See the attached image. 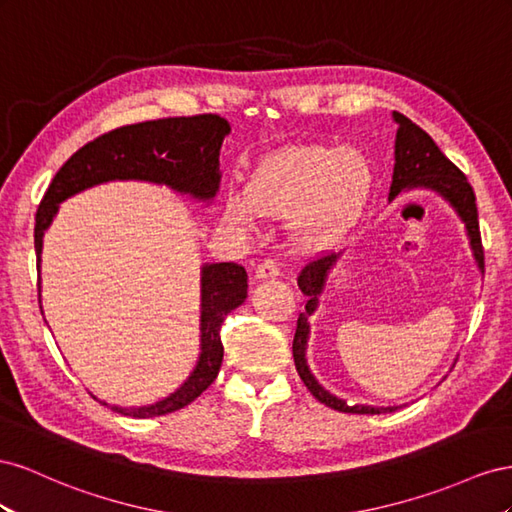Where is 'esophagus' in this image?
<instances>
[{"label":"esophagus","instance_id":"34e87169","mask_svg":"<svg viewBox=\"0 0 512 512\" xmlns=\"http://www.w3.org/2000/svg\"><path fill=\"white\" fill-rule=\"evenodd\" d=\"M279 264L274 259H264L255 268V279H272V276H279Z\"/></svg>","mask_w":512,"mask_h":512}]
</instances>
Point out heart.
<instances>
[{"instance_id": "b5f03b06", "label": "heart", "mask_w": 512, "mask_h": 512, "mask_svg": "<svg viewBox=\"0 0 512 512\" xmlns=\"http://www.w3.org/2000/svg\"><path fill=\"white\" fill-rule=\"evenodd\" d=\"M371 184V169L358 152L300 148L261 165L248 193L231 191L225 221L251 231L257 216H300V242L319 248L337 240L360 210Z\"/></svg>"}]
</instances>
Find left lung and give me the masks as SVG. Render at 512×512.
<instances>
[{"mask_svg": "<svg viewBox=\"0 0 512 512\" xmlns=\"http://www.w3.org/2000/svg\"><path fill=\"white\" fill-rule=\"evenodd\" d=\"M394 122L399 124L397 141H394V171H392V184L390 195L392 201L401 191H410V188H429L437 195H442L455 212L459 214L461 221L465 223L467 238H470V246L476 264L480 272H485V251L483 242H480V229H478V210H476V195L474 188L467 182L463 171H459L457 165H452L450 160L437 148L435 141L416 126L410 118H405L403 113H392ZM339 255H328L317 261L306 264L298 274V287L302 289L304 296H309L304 306V313L298 317V326L294 334V362L298 375L309 388L313 397L324 403L332 410L345 412V414H388L394 412L397 407H371V405H347L343 399L334 397L324 386H319L313 373L306 364V341H309V315L317 309V298L324 291L328 272L337 264Z\"/></svg>", "mask_w": 512, "mask_h": 512, "instance_id": "obj_1", "label": "left lung"}]
</instances>
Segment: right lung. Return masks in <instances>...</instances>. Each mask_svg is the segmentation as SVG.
I'll use <instances>...</instances> for the list:
<instances>
[{
  "mask_svg": "<svg viewBox=\"0 0 512 512\" xmlns=\"http://www.w3.org/2000/svg\"><path fill=\"white\" fill-rule=\"evenodd\" d=\"M229 130V122L221 115L203 113L191 115V118H165L122 126L85 143L55 173L38 206L34 227L38 268L42 236H45L60 203L90 186L111 180H143L165 184L182 195L210 201L221 184L218 154H221V145ZM246 281V270L233 261L203 266L201 354L193 373L163 401L143 407L109 405L111 410L133 418H152L178 412L193 403L214 382L218 369H221V326L225 317L246 300Z\"/></svg>",
  "mask_w": 512,
  "mask_h": 512,
  "instance_id": "1",
  "label": "right lung"
}]
</instances>
